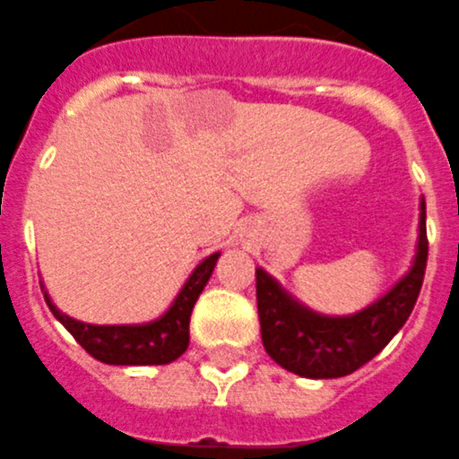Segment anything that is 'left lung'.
<instances>
[{"mask_svg": "<svg viewBox=\"0 0 459 459\" xmlns=\"http://www.w3.org/2000/svg\"><path fill=\"white\" fill-rule=\"evenodd\" d=\"M428 265L425 198H420L418 240L411 268L372 305L346 316L314 312L290 296L273 274L256 268L261 340L268 356L305 378H340L356 372L384 349L411 314Z\"/></svg>", "mask_w": 459, "mask_h": 459, "instance_id": "8db88e82", "label": "left lung"}]
</instances>
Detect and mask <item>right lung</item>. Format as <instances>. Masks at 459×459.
<instances>
[{
    "label": "right lung",
    "instance_id": "obj_1",
    "mask_svg": "<svg viewBox=\"0 0 459 459\" xmlns=\"http://www.w3.org/2000/svg\"><path fill=\"white\" fill-rule=\"evenodd\" d=\"M219 256H221V252H214L203 258L196 268L191 270L169 309L147 324H85V321H78L69 314L59 312L57 305L48 296L43 281L41 290L53 316L74 334L75 342L91 358H97L106 365H169V362L178 360L189 346L191 309L205 289L207 279L212 277Z\"/></svg>",
    "mask_w": 459,
    "mask_h": 459
}]
</instances>
